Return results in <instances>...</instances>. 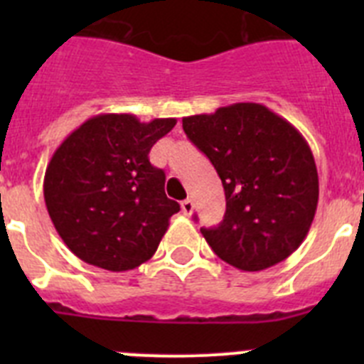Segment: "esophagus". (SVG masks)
Listing matches in <instances>:
<instances>
[{
  "mask_svg": "<svg viewBox=\"0 0 364 364\" xmlns=\"http://www.w3.org/2000/svg\"><path fill=\"white\" fill-rule=\"evenodd\" d=\"M180 208H182V213L189 217L193 213V210H195V204H193L191 198H186V200L180 202Z\"/></svg>",
  "mask_w": 364,
  "mask_h": 364,
  "instance_id": "esophagus-1",
  "label": "esophagus"
}]
</instances>
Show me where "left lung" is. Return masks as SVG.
<instances>
[{
	"instance_id": "left-lung-1",
	"label": "left lung",
	"mask_w": 364,
	"mask_h": 364,
	"mask_svg": "<svg viewBox=\"0 0 364 364\" xmlns=\"http://www.w3.org/2000/svg\"><path fill=\"white\" fill-rule=\"evenodd\" d=\"M186 134L222 180L226 213L200 228L224 262L242 272L272 268L306 239L319 200L310 146L290 122L260 104H233L182 118Z\"/></svg>"
}]
</instances>
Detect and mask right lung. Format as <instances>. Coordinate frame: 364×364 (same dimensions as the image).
Here are the masks:
<instances>
[{"instance_id":"1","label":"right lung","mask_w":364,"mask_h":364,"mask_svg":"<svg viewBox=\"0 0 364 364\" xmlns=\"http://www.w3.org/2000/svg\"><path fill=\"white\" fill-rule=\"evenodd\" d=\"M175 124L98 114L54 151L45 205L58 235L83 262L127 272L154 255L180 205L166 197V173L151 166L149 151Z\"/></svg>"}]
</instances>
